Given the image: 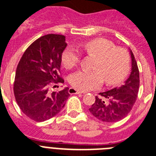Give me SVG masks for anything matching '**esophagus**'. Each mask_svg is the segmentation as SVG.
Returning a JSON list of instances; mask_svg holds the SVG:
<instances>
[{"label": "esophagus", "mask_w": 156, "mask_h": 156, "mask_svg": "<svg viewBox=\"0 0 156 156\" xmlns=\"http://www.w3.org/2000/svg\"><path fill=\"white\" fill-rule=\"evenodd\" d=\"M83 92H82V91H79V90H77L76 89H74V88H69V94H82Z\"/></svg>", "instance_id": "esophagus-1"}]
</instances>
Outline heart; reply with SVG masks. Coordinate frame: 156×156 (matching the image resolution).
I'll use <instances>...</instances> for the list:
<instances>
[{
	"mask_svg": "<svg viewBox=\"0 0 156 156\" xmlns=\"http://www.w3.org/2000/svg\"><path fill=\"white\" fill-rule=\"evenodd\" d=\"M88 54L96 57L94 71L79 70L69 76V83L78 90L96 89L102 85L103 78L108 84H115L122 80L130 67L129 56L124 49H118L107 39L97 38L81 45ZM80 59L76 49L68 47L63 52L62 61L64 66L71 69Z\"/></svg>",
	"mask_w": 156,
	"mask_h": 156,
	"instance_id": "heart-1",
	"label": "heart"
}]
</instances>
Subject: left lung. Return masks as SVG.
<instances>
[{
  "mask_svg": "<svg viewBox=\"0 0 156 156\" xmlns=\"http://www.w3.org/2000/svg\"><path fill=\"white\" fill-rule=\"evenodd\" d=\"M131 60V74L119 87L101 92L90 112L98 119L106 122H115L122 119L130 113L137 98L140 88V73L132 51L129 49Z\"/></svg>",
  "mask_w": 156,
  "mask_h": 156,
  "instance_id": "left-lung-1",
  "label": "left lung"
}]
</instances>
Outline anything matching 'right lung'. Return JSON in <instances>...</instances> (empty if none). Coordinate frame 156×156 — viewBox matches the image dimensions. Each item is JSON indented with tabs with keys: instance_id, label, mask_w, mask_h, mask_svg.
<instances>
[{
	"instance_id": "add662e5",
	"label": "right lung",
	"mask_w": 156,
	"mask_h": 156,
	"mask_svg": "<svg viewBox=\"0 0 156 156\" xmlns=\"http://www.w3.org/2000/svg\"><path fill=\"white\" fill-rule=\"evenodd\" d=\"M66 45L63 35L41 37L28 47L16 67L15 98L21 111L36 122L58 115L69 97L68 87L59 91L50 90L52 83L64 82L59 73Z\"/></svg>"
}]
</instances>
